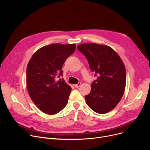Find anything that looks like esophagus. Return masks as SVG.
Wrapping results in <instances>:
<instances>
[{"label":"esophagus","instance_id":"obj_1","mask_svg":"<svg viewBox=\"0 0 150 150\" xmlns=\"http://www.w3.org/2000/svg\"><path fill=\"white\" fill-rule=\"evenodd\" d=\"M81 83H78V84H75V85H74V86H75V88H79V87H80V86H81Z\"/></svg>","mask_w":150,"mask_h":150}]
</instances>
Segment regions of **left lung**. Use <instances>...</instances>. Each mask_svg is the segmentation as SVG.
<instances>
[{"instance_id":"obj_1","label":"left lung","mask_w":150,"mask_h":150,"mask_svg":"<svg viewBox=\"0 0 150 150\" xmlns=\"http://www.w3.org/2000/svg\"><path fill=\"white\" fill-rule=\"evenodd\" d=\"M87 59L97 80L85 96L89 108L98 114H105L119 103L126 85V70L120 57L111 47L94 43L77 47Z\"/></svg>"}]
</instances>
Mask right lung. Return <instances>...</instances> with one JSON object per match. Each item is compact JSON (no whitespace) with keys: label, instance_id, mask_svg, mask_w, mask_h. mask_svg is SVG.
I'll list each match as a JSON object with an SVG mask.
<instances>
[{"label":"right lung","instance_id":"right-lung-1","mask_svg":"<svg viewBox=\"0 0 150 150\" xmlns=\"http://www.w3.org/2000/svg\"><path fill=\"white\" fill-rule=\"evenodd\" d=\"M75 44H53L38 50L27 67V89L33 103L43 112L56 114L67 104L72 88L64 80L62 67L72 54Z\"/></svg>","mask_w":150,"mask_h":150}]
</instances>
